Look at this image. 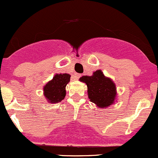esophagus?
<instances>
[{"label": "esophagus", "instance_id": "esophagus-1", "mask_svg": "<svg viewBox=\"0 0 158 158\" xmlns=\"http://www.w3.org/2000/svg\"><path fill=\"white\" fill-rule=\"evenodd\" d=\"M80 77H81V74L77 73H74V75H73V79H79Z\"/></svg>", "mask_w": 158, "mask_h": 158}]
</instances>
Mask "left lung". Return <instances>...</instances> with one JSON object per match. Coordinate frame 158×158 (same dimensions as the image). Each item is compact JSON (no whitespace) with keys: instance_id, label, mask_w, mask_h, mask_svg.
<instances>
[{"instance_id":"obj_1","label":"left lung","mask_w":158,"mask_h":158,"mask_svg":"<svg viewBox=\"0 0 158 158\" xmlns=\"http://www.w3.org/2000/svg\"><path fill=\"white\" fill-rule=\"evenodd\" d=\"M79 79L86 83L88 97L98 107L107 108L113 104L117 94L115 85L100 70L94 72L91 77L83 76Z\"/></svg>"}]
</instances>
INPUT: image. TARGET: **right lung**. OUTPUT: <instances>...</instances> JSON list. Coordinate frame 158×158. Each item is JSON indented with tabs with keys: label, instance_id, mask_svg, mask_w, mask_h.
I'll return each instance as SVG.
<instances>
[{
	"label": "right lung",
	"instance_id": "obj_1",
	"mask_svg": "<svg viewBox=\"0 0 158 158\" xmlns=\"http://www.w3.org/2000/svg\"><path fill=\"white\" fill-rule=\"evenodd\" d=\"M70 80V75L67 73L56 74L51 81L44 86L45 97L51 103H57L64 99L66 94L65 87Z\"/></svg>",
	"mask_w": 158,
	"mask_h": 158
}]
</instances>
